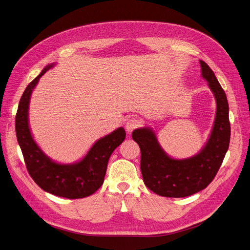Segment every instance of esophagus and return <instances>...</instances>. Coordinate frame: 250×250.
<instances>
[{
  "mask_svg": "<svg viewBox=\"0 0 250 250\" xmlns=\"http://www.w3.org/2000/svg\"><path fill=\"white\" fill-rule=\"evenodd\" d=\"M141 125V122L139 119L137 118H130L126 124H125V129L128 133H130L133 129H135L137 127H139Z\"/></svg>",
  "mask_w": 250,
  "mask_h": 250,
  "instance_id": "1",
  "label": "esophagus"
}]
</instances>
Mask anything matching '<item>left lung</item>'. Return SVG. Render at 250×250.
Instances as JSON below:
<instances>
[{
	"mask_svg": "<svg viewBox=\"0 0 250 250\" xmlns=\"http://www.w3.org/2000/svg\"><path fill=\"white\" fill-rule=\"evenodd\" d=\"M202 77L216 100V116L208 144L187 160H173L158 144L147 127L132 131V140L141 148V170L145 185L166 197H186L206 188L215 177L229 146L230 123L226 95L207 62L199 61Z\"/></svg>",
	"mask_w": 250,
	"mask_h": 250,
	"instance_id": "left-lung-1",
	"label": "left lung"
}]
</instances>
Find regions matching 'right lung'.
Instances as JSON below:
<instances>
[{
    "mask_svg": "<svg viewBox=\"0 0 250 250\" xmlns=\"http://www.w3.org/2000/svg\"><path fill=\"white\" fill-rule=\"evenodd\" d=\"M53 64L47 65L22 94L16 115V133L27 169L44 191L65 198H83L95 193L104 184L109 156L125 139L124 127L99 140L83 160L74 165L57 164L35 143L29 127L28 110L33 89L40 78Z\"/></svg>",
    "mask_w": 250,
    "mask_h": 250,
    "instance_id": "add662e5",
    "label": "right lung"
}]
</instances>
